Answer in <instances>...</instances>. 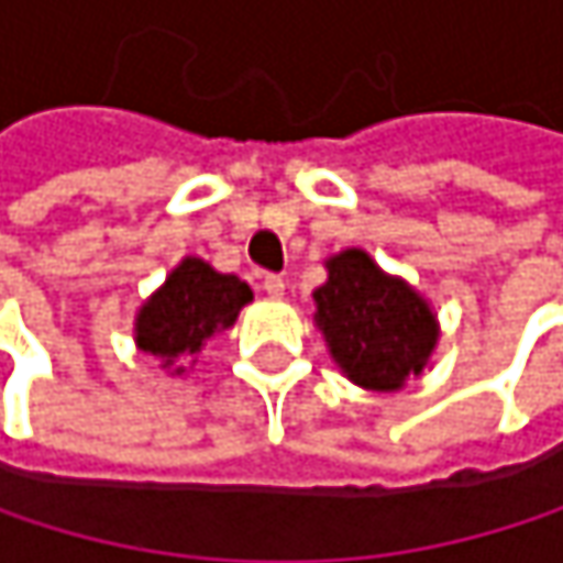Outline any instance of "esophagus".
I'll list each match as a JSON object with an SVG mask.
<instances>
[{
	"mask_svg": "<svg viewBox=\"0 0 563 563\" xmlns=\"http://www.w3.org/2000/svg\"><path fill=\"white\" fill-rule=\"evenodd\" d=\"M261 286H264V292H267V296H283V289H286V283H283L280 274H267Z\"/></svg>",
	"mask_w": 563,
	"mask_h": 563,
	"instance_id": "esophagus-1",
	"label": "esophagus"
}]
</instances>
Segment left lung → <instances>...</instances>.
Returning <instances> with one entry per match:
<instances>
[{"label":"left lung","instance_id":"obj_1","mask_svg":"<svg viewBox=\"0 0 563 563\" xmlns=\"http://www.w3.org/2000/svg\"><path fill=\"white\" fill-rule=\"evenodd\" d=\"M325 267L329 280L312 292L316 322L339 368L372 391H394L420 375L437 345L430 306L407 283L385 277L365 251H345Z\"/></svg>","mask_w":563,"mask_h":563}]
</instances>
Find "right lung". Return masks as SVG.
<instances>
[{
  "label": "right lung",
  "instance_id": "right-lung-1",
  "mask_svg": "<svg viewBox=\"0 0 563 563\" xmlns=\"http://www.w3.org/2000/svg\"><path fill=\"white\" fill-rule=\"evenodd\" d=\"M251 286L231 274L211 271L205 261H181L166 286L140 309L136 342L143 352L159 355L163 368L185 372L178 358H191L201 345L234 325L244 302H251Z\"/></svg>",
  "mask_w": 563,
  "mask_h": 563
}]
</instances>
